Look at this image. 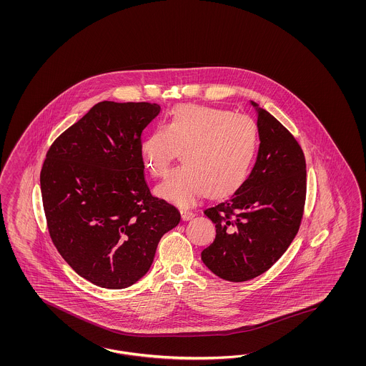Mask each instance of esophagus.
<instances>
[{"label":"esophagus","mask_w":366,"mask_h":366,"mask_svg":"<svg viewBox=\"0 0 366 366\" xmlns=\"http://www.w3.org/2000/svg\"><path fill=\"white\" fill-rule=\"evenodd\" d=\"M179 212H181V217H182V220H185V222L194 217V212L190 211L188 208H179Z\"/></svg>","instance_id":"1"}]
</instances>
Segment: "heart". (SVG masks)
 I'll list each match as a JSON object with an SVG mask.
<instances>
[{"label":"heart","mask_w":366,"mask_h":366,"mask_svg":"<svg viewBox=\"0 0 366 366\" xmlns=\"http://www.w3.org/2000/svg\"><path fill=\"white\" fill-rule=\"evenodd\" d=\"M177 149L182 164L157 185L158 197L189 205L204 190L227 196L249 174L259 149L257 124L222 107L179 106L139 144L144 167L154 177L165 174Z\"/></svg>","instance_id":"b5f03b06"}]
</instances>
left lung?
<instances>
[{
  "mask_svg": "<svg viewBox=\"0 0 366 366\" xmlns=\"http://www.w3.org/2000/svg\"><path fill=\"white\" fill-rule=\"evenodd\" d=\"M257 112L259 152L249 177L232 196L205 208L216 225L204 264L229 282L262 275L300 231L306 199V161L300 144L268 111Z\"/></svg>",
  "mask_w": 366,
  "mask_h": 366,
  "instance_id": "8db88e82",
  "label": "left lung"
}]
</instances>
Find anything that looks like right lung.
<instances>
[{"label": "right lung", "mask_w": 366, "mask_h": 366, "mask_svg": "<svg viewBox=\"0 0 366 366\" xmlns=\"http://www.w3.org/2000/svg\"><path fill=\"white\" fill-rule=\"evenodd\" d=\"M161 107L100 102L51 144L40 173L49 236L71 268L103 288L138 282L181 220L152 196L139 150Z\"/></svg>", "instance_id": "1"}]
</instances>
